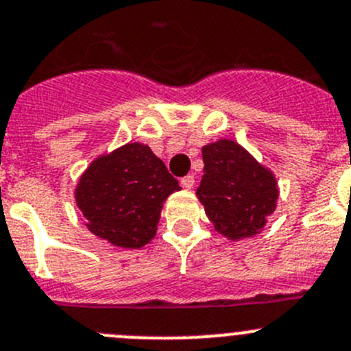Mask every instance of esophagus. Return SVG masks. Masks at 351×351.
<instances>
[{"label": "esophagus", "instance_id": "34e87169", "mask_svg": "<svg viewBox=\"0 0 351 351\" xmlns=\"http://www.w3.org/2000/svg\"><path fill=\"white\" fill-rule=\"evenodd\" d=\"M180 183H182L183 189H192V186H194V183H195V176L194 175L183 176V178L180 180Z\"/></svg>", "mask_w": 351, "mask_h": 351}]
</instances>
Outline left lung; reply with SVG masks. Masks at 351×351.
I'll return each instance as SVG.
<instances>
[{
    "label": "left lung",
    "instance_id": "left-lung-1",
    "mask_svg": "<svg viewBox=\"0 0 351 351\" xmlns=\"http://www.w3.org/2000/svg\"><path fill=\"white\" fill-rule=\"evenodd\" d=\"M204 175L197 189L215 228L228 239L251 237L277 206V182L247 150L232 140L202 147Z\"/></svg>",
    "mask_w": 351,
    "mask_h": 351
}]
</instances>
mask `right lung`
I'll return each mask as SVG.
<instances>
[{"label":"right lung","mask_w":351,"mask_h":351,"mask_svg":"<svg viewBox=\"0 0 351 351\" xmlns=\"http://www.w3.org/2000/svg\"><path fill=\"white\" fill-rule=\"evenodd\" d=\"M176 191L178 180L149 147L128 143L91 162L76 202L95 235L138 250L156 235L162 202Z\"/></svg>","instance_id":"right-lung-1"}]
</instances>
